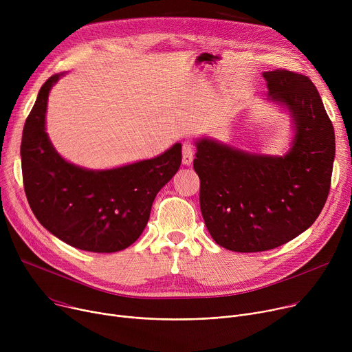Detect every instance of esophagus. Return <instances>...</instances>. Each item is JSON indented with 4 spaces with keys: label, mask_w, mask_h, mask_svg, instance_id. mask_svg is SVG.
Masks as SVG:
<instances>
[{
    "label": "esophagus",
    "mask_w": 352,
    "mask_h": 352,
    "mask_svg": "<svg viewBox=\"0 0 352 352\" xmlns=\"http://www.w3.org/2000/svg\"><path fill=\"white\" fill-rule=\"evenodd\" d=\"M194 143L190 140H185L182 143V163L185 166H189L194 160Z\"/></svg>",
    "instance_id": "1"
}]
</instances>
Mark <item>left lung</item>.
<instances>
[{
	"label": "left lung",
	"mask_w": 352,
	"mask_h": 352,
	"mask_svg": "<svg viewBox=\"0 0 352 352\" xmlns=\"http://www.w3.org/2000/svg\"><path fill=\"white\" fill-rule=\"evenodd\" d=\"M264 78L271 98L294 116L291 151L252 155L202 139L194 160L205 225L219 245L237 252L272 250L303 233L331 185L334 127L317 88L307 76L285 69Z\"/></svg>",
	"instance_id": "8db88e82"
}]
</instances>
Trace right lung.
Listing matches in <instances>:
<instances>
[{
    "label": "right lung",
    "mask_w": 352,
    "mask_h": 352,
    "mask_svg": "<svg viewBox=\"0 0 352 352\" xmlns=\"http://www.w3.org/2000/svg\"><path fill=\"white\" fill-rule=\"evenodd\" d=\"M58 77L42 85L23 126L21 160L29 206L43 228L76 248L120 251L143 233L155 195L181 166V144L155 158L105 171L65 162L45 131L49 91Z\"/></svg>",
    "instance_id": "obj_1"
}]
</instances>
